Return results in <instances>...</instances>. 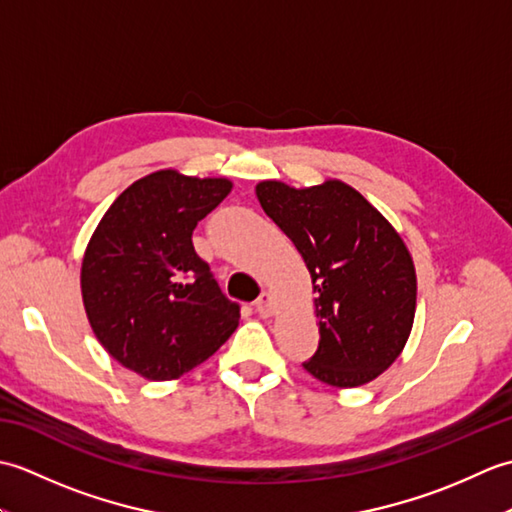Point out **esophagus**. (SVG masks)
I'll use <instances>...</instances> for the list:
<instances>
[{
	"label": "esophagus",
	"mask_w": 512,
	"mask_h": 512,
	"mask_svg": "<svg viewBox=\"0 0 512 512\" xmlns=\"http://www.w3.org/2000/svg\"><path fill=\"white\" fill-rule=\"evenodd\" d=\"M275 308H277V303H275V299H273V295H270V292H264V295L255 301V310L259 312V317H264V319L273 317Z\"/></svg>",
	"instance_id": "esophagus-1"
}]
</instances>
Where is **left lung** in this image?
<instances>
[{"instance_id":"obj_1","label":"left lung","mask_w":512,"mask_h":512,"mask_svg":"<svg viewBox=\"0 0 512 512\" xmlns=\"http://www.w3.org/2000/svg\"><path fill=\"white\" fill-rule=\"evenodd\" d=\"M266 215L306 262L319 350L306 372L332 387L372 383L400 356L416 317V266L387 217L341 180L255 187Z\"/></svg>"}]
</instances>
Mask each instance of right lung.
Returning <instances> with one entry per match:
<instances>
[{
	"instance_id": "1",
	"label": "right lung",
	"mask_w": 512,
	"mask_h": 512,
	"mask_svg": "<svg viewBox=\"0 0 512 512\" xmlns=\"http://www.w3.org/2000/svg\"><path fill=\"white\" fill-rule=\"evenodd\" d=\"M233 189L228 178L160 169L118 195L81 264L88 321L107 354L147 380H173L204 363L239 323L198 257L193 228Z\"/></svg>"
}]
</instances>
